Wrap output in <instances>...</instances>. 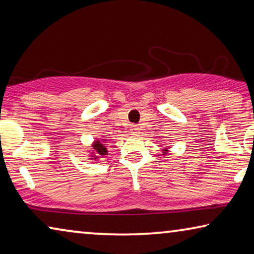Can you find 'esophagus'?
<instances>
[{
    "instance_id": "esophagus-1",
    "label": "esophagus",
    "mask_w": 254,
    "mask_h": 254,
    "mask_svg": "<svg viewBox=\"0 0 254 254\" xmlns=\"http://www.w3.org/2000/svg\"><path fill=\"white\" fill-rule=\"evenodd\" d=\"M131 133L133 135H138L140 133V128L138 126H131Z\"/></svg>"
}]
</instances>
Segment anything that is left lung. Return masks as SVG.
<instances>
[{
  "mask_svg": "<svg viewBox=\"0 0 254 254\" xmlns=\"http://www.w3.org/2000/svg\"><path fill=\"white\" fill-rule=\"evenodd\" d=\"M167 152H168V149L165 148L164 150H163V155H167Z\"/></svg>",
  "mask_w": 254,
  "mask_h": 254,
  "instance_id": "1",
  "label": "left lung"
}]
</instances>
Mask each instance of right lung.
Wrapping results in <instances>:
<instances>
[{
	"label": "right lung",
	"mask_w": 254,
	"mask_h": 254,
	"mask_svg": "<svg viewBox=\"0 0 254 254\" xmlns=\"http://www.w3.org/2000/svg\"><path fill=\"white\" fill-rule=\"evenodd\" d=\"M107 139H96L94 142L91 143V150H89V156L90 160H95L97 162L100 158H104L106 155H108V150L106 147Z\"/></svg>",
	"instance_id": "add662e5"
}]
</instances>
